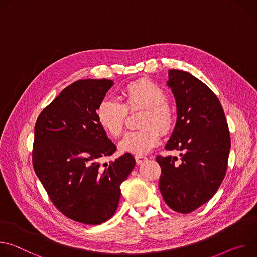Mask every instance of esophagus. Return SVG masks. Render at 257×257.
Returning <instances> with one entry per match:
<instances>
[{
    "mask_svg": "<svg viewBox=\"0 0 257 257\" xmlns=\"http://www.w3.org/2000/svg\"><path fill=\"white\" fill-rule=\"evenodd\" d=\"M146 160H148V158H146V157H142V156H135V161H136V164H137V165L142 164V163H143V162H145Z\"/></svg>",
    "mask_w": 257,
    "mask_h": 257,
    "instance_id": "obj_1",
    "label": "esophagus"
}]
</instances>
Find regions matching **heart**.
<instances>
[{
	"mask_svg": "<svg viewBox=\"0 0 257 257\" xmlns=\"http://www.w3.org/2000/svg\"><path fill=\"white\" fill-rule=\"evenodd\" d=\"M166 100V93L159 85L141 79L124 87L122 103L114 99L101 100L96 107V120L108 135L118 137L124 129L127 112L144 108L140 125L145 128L127 132L119 142L120 151L142 156L160 143L161 133L156 126L168 132L173 126L174 114Z\"/></svg>",
	"mask_w": 257,
	"mask_h": 257,
	"instance_id": "1",
	"label": "heart"
}]
</instances>
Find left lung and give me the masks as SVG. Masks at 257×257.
<instances>
[{"label": "left lung", "instance_id": "1", "mask_svg": "<svg viewBox=\"0 0 257 257\" xmlns=\"http://www.w3.org/2000/svg\"><path fill=\"white\" fill-rule=\"evenodd\" d=\"M168 85L177 103V123L166 144L177 157H157L162 174L159 187L165 202L189 213L207 202L226 176L231 148L223 106L212 90L185 71L171 69Z\"/></svg>", "mask_w": 257, "mask_h": 257}]
</instances>
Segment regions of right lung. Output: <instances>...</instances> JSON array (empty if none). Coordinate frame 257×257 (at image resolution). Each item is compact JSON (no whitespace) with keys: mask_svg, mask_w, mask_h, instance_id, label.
<instances>
[{"mask_svg":"<svg viewBox=\"0 0 257 257\" xmlns=\"http://www.w3.org/2000/svg\"><path fill=\"white\" fill-rule=\"evenodd\" d=\"M113 84L108 79L75 81L43 109L34 126L36 176L54 205L85 225H99L114 215L120 185L135 166L129 153L100 164L117 150L96 120V107Z\"/></svg>","mask_w":257,"mask_h":257,"instance_id":"add662e5","label":"right lung"}]
</instances>
